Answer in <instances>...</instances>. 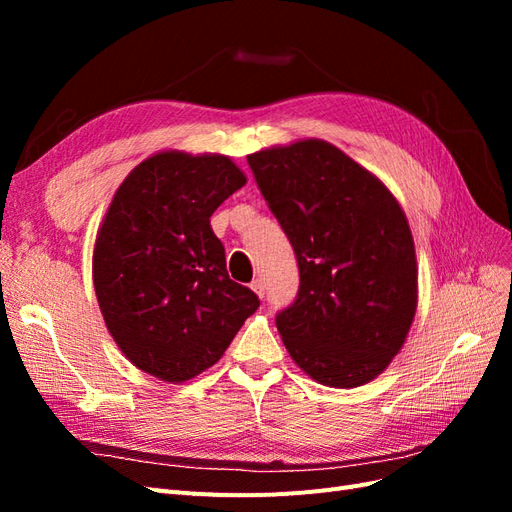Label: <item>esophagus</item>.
<instances>
[{
    "instance_id": "1",
    "label": "esophagus",
    "mask_w": 512,
    "mask_h": 512,
    "mask_svg": "<svg viewBox=\"0 0 512 512\" xmlns=\"http://www.w3.org/2000/svg\"><path fill=\"white\" fill-rule=\"evenodd\" d=\"M252 290L262 299V297H265V282H262V280H254V282H252Z\"/></svg>"
}]
</instances>
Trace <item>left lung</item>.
<instances>
[{"label": "left lung", "instance_id": "8db88e82", "mask_svg": "<svg viewBox=\"0 0 512 512\" xmlns=\"http://www.w3.org/2000/svg\"><path fill=\"white\" fill-rule=\"evenodd\" d=\"M297 254V299L275 324L309 378L354 389L404 346L418 303L414 239L391 190L342 149L305 138L247 156Z\"/></svg>", "mask_w": 512, "mask_h": 512}]
</instances>
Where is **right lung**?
Segmentation results:
<instances>
[{
  "label": "right lung",
  "mask_w": 512,
  "mask_h": 512,
  "mask_svg": "<svg viewBox=\"0 0 512 512\" xmlns=\"http://www.w3.org/2000/svg\"><path fill=\"white\" fill-rule=\"evenodd\" d=\"M220 153L168 149L130 170L94 245L108 333L145 374L181 384L218 363L260 301L226 271L211 215L245 185Z\"/></svg>",
  "instance_id": "add662e5"
}]
</instances>
